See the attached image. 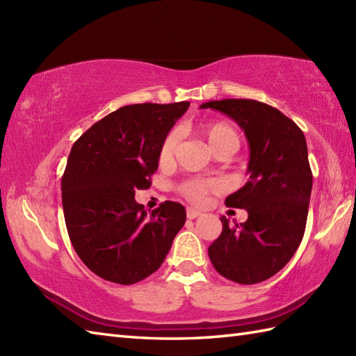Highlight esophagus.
Instances as JSON below:
<instances>
[{
    "label": "esophagus",
    "instance_id": "34e87169",
    "mask_svg": "<svg viewBox=\"0 0 356 356\" xmlns=\"http://www.w3.org/2000/svg\"><path fill=\"white\" fill-rule=\"evenodd\" d=\"M202 213L199 209H194V208H188L186 209V217L190 218V220H193V218H195V217H199Z\"/></svg>",
    "mask_w": 356,
    "mask_h": 356
}]
</instances>
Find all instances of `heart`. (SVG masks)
<instances>
[{
	"label": "heart",
	"instance_id": "b5f03b06",
	"mask_svg": "<svg viewBox=\"0 0 356 356\" xmlns=\"http://www.w3.org/2000/svg\"><path fill=\"white\" fill-rule=\"evenodd\" d=\"M202 134L205 136L209 148L217 153L223 148L237 149L238 147V134L234 128L226 122H209L202 127ZM179 142V136L176 131H171L165 136L162 140L161 149H159V161L162 163H168L172 161L176 147ZM218 185L214 180L205 179H190L177 186V191L190 202L199 203L209 193L218 190Z\"/></svg>",
	"mask_w": 356,
	"mask_h": 356
}]
</instances>
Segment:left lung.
I'll return each instance as SVG.
<instances>
[{
	"instance_id": "1",
	"label": "left lung",
	"mask_w": 356,
	"mask_h": 356,
	"mask_svg": "<svg viewBox=\"0 0 356 356\" xmlns=\"http://www.w3.org/2000/svg\"><path fill=\"white\" fill-rule=\"evenodd\" d=\"M236 120L249 143V180L228 195L226 207L248 211V220L229 225L208 248L218 274L240 284L275 275L305 236L312 171L306 138L282 111L252 99H222L200 105Z\"/></svg>"
}]
</instances>
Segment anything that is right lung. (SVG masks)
I'll list each match as a JSON object with an SVG mask.
<instances>
[{
    "label": "right lung",
    "instance_id": "add662e5",
    "mask_svg": "<svg viewBox=\"0 0 356 356\" xmlns=\"http://www.w3.org/2000/svg\"><path fill=\"white\" fill-rule=\"evenodd\" d=\"M188 107L125 105L73 143L61 180L65 226L74 251L97 277L118 284L147 278L185 225L180 203L166 200L148 216L134 191L151 186L162 140Z\"/></svg>",
    "mask_w": 356,
    "mask_h": 356
}]
</instances>
